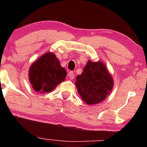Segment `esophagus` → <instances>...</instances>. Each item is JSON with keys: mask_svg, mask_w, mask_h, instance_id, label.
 Listing matches in <instances>:
<instances>
[{"mask_svg": "<svg viewBox=\"0 0 147 147\" xmlns=\"http://www.w3.org/2000/svg\"><path fill=\"white\" fill-rule=\"evenodd\" d=\"M74 75H75V74H74L73 71H70V72H69V74H68V77H69L70 80H73L74 77H75Z\"/></svg>", "mask_w": 147, "mask_h": 147, "instance_id": "1", "label": "esophagus"}]
</instances>
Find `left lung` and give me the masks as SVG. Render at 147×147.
I'll return each instance as SVG.
<instances>
[{
	"label": "left lung",
	"instance_id": "1",
	"mask_svg": "<svg viewBox=\"0 0 147 147\" xmlns=\"http://www.w3.org/2000/svg\"><path fill=\"white\" fill-rule=\"evenodd\" d=\"M75 84L80 97L87 104L100 103L112 92L114 80L103 62L89 60Z\"/></svg>",
	"mask_w": 147,
	"mask_h": 147
}]
</instances>
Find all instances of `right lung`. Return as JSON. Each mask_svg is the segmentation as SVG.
<instances>
[{
    "instance_id": "add662e5",
    "label": "right lung",
    "mask_w": 147,
    "mask_h": 147,
    "mask_svg": "<svg viewBox=\"0 0 147 147\" xmlns=\"http://www.w3.org/2000/svg\"><path fill=\"white\" fill-rule=\"evenodd\" d=\"M67 72L53 52H47L34 61L29 70L32 88L41 94L51 92L65 81Z\"/></svg>"
}]
</instances>
